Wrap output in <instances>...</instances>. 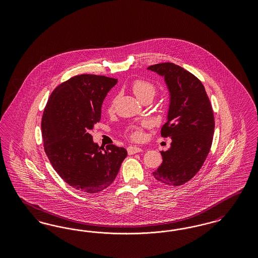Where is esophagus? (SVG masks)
I'll list each match as a JSON object with an SVG mask.
<instances>
[{"label":"esophagus","instance_id":"obj_1","mask_svg":"<svg viewBox=\"0 0 258 258\" xmlns=\"http://www.w3.org/2000/svg\"><path fill=\"white\" fill-rule=\"evenodd\" d=\"M143 150L141 148L136 147V146H130L127 147V153L130 155H133V154H136V153H140L142 152Z\"/></svg>","mask_w":258,"mask_h":258}]
</instances>
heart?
Listing matches in <instances>:
<instances>
[{"label":"heart","mask_w":258,"mask_h":258,"mask_svg":"<svg viewBox=\"0 0 258 258\" xmlns=\"http://www.w3.org/2000/svg\"><path fill=\"white\" fill-rule=\"evenodd\" d=\"M132 90L134 92L135 96L137 98H139L140 100L147 96H154L155 94V86L148 82L145 80H135L133 82L132 84ZM148 123H142V126H147ZM132 137L135 139V140H138L142 137V133H141V128L138 127V126H135L132 132Z\"/></svg>","instance_id":"heart-1"}]
</instances>
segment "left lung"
<instances>
[{
	"label": "left lung",
	"mask_w": 258,
	"mask_h": 258,
	"mask_svg": "<svg viewBox=\"0 0 258 258\" xmlns=\"http://www.w3.org/2000/svg\"><path fill=\"white\" fill-rule=\"evenodd\" d=\"M164 78L169 105L162 136H170V147L160 154L162 163L153 172L156 180L169 185L189 181L208 156L215 130L214 113L205 88L192 74L183 68L162 62L150 66Z\"/></svg>",
	"instance_id": "1"
}]
</instances>
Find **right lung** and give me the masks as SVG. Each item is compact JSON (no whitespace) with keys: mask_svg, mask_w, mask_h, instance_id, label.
I'll list each match as a JSON object with an SVG mask.
<instances>
[{"mask_svg":"<svg viewBox=\"0 0 258 258\" xmlns=\"http://www.w3.org/2000/svg\"><path fill=\"white\" fill-rule=\"evenodd\" d=\"M118 79L81 74L51 94L41 121L44 151L67 184L97 194L115 180L127 152L111 144L101 149L90 131L99 122L101 105Z\"/></svg>","mask_w":258,"mask_h":258,"instance_id":"right-lung-1","label":"right lung"}]
</instances>
